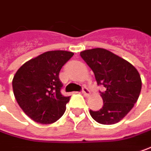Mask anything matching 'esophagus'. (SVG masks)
Returning a JSON list of instances; mask_svg holds the SVG:
<instances>
[{
  "mask_svg": "<svg viewBox=\"0 0 151 151\" xmlns=\"http://www.w3.org/2000/svg\"><path fill=\"white\" fill-rule=\"evenodd\" d=\"M81 93H82V94L87 96H87H89V94H90V91H89V89L87 88V87H82Z\"/></svg>",
  "mask_w": 151,
  "mask_h": 151,
  "instance_id": "1",
  "label": "esophagus"
}]
</instances>
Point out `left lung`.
<instances>
[{"label":"left lung","mask_w":151,"mask_h":151,"mask_svg":"<svg viewBox=\"0 0 151 151\" xmlns=\"http://www.w3.org/2000/svg\"><path fill=\"white\" fill-rule=\"evenodd\" d=\"M81 57L92 69L104 105L99 110L90 109V115L100 124L117 123L132 109L141 91L142 81L136 68L122 58L104 48L81 52Z\"/></svg>","instance_id":"left-lung-1"}]
</instances>
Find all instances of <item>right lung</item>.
Here are the masks:
<instances>
[{"instance_id":"add662e5","label":"right lung","mask_w":151,"mask_h":151,"mask_svg":"<svg viewBox=\"0 0 151 151\" xmlns=\"http://www.w3.org/2000/svg\"><path fill=\"white\" fill-rule=\"evenodd\" d=\"M74 53L49 51L23 64L12 79V89L20 108L38 123L51 124L64 115L70 97L61 94L58 75Z\"/></svg>"}]
</instances>
